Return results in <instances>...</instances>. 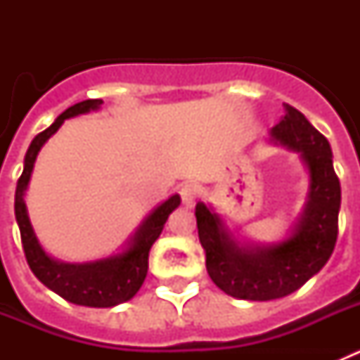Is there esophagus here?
I'll return each mask as SVG.
<instances>
[{
	"label": "esophagus",
	"mask_w": 360,
	"mask_h": 360,
	"mask_svg": "<svg viewBox=\"0 0 360 360\" xmlns=\"http://www.w3.org/2000/svg\"><path fill=\"white\" fill-rule=\"evenodd\" d=\"M198 193L200 191L196 184H186V186H182V189H180V196H182V202L187 209L195 207Z\"/></svg>",
	"instance_id": "esophagus-1"
}]
</instances>
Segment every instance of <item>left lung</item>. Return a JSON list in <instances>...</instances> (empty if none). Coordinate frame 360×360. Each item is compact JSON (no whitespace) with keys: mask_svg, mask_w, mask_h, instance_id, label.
<instances>
[{"mask_svg":"<svg viewBox=\"0 0 360 360\" xmlns=\"http://www.w3.org/2000/svg\"><path fill=\"white\" fill-rule=\"evenodd\" d=\"M285 115L270 129V142L297 153L308 174L303 211L287 234L272 243L241 236L211 203H196L198 238L212 283L245 301H270L292 294L330 259L337 241L341 184L333 171L330 142L307 117L283 104Z\"/></svg>","mask_w":360,"mask_h":360,"instance_id":"1","label":"left lung"}]
</instances>
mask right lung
<instances>
[{
	"label": "right lung",
	"instance_id": "1",
	"mask_svg": "<svg viewBox=\"0 0 360 360\" xmlns=\"http://www.w3.org/2000/svg\"><path fill=\"white\" fill-rule=\"evenodd\" d=\"M101 106H103V98H88V101L73 104L53 120L50 128L34 136V141L30 142L27 155H25L23 173H21L18 187H15L14 211L27 262L32 272L44 287L73 304L111 308L126 303L141 290L142 283L148 276L149 250L164 231V225L171 212L182 202L180 196L173 195L158 203L157 207L142 219V224L136 227L131 236L126 240L122 249L110 256L82 263L61 262L43 249V245L36 236V231L32 227L27 203H25L34 164L50 136L56 135L57 129L65 124V120L98 111Z\"/></svg>",
	"mask_w": 360,
	"mask_h": 360
}]
</instances>
